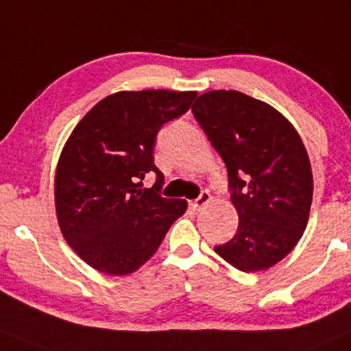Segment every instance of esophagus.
<instances>
[{
	"label": "esophagus",
	"instance_id": "1",
	"mask_svg": "<svg viewBox=\"0 0 351 351\" xmlns=\"http://www.w3.org/2000/svg\"><path fill=\"white\" fill-rule=\"evenodd\" d=\"M210 200H211L210 192H208V190H203L200 195H198L197 200H193L192 205H193V208H195V210H200L202 206H205Z\"/></svg>",
	"mask_w": 351,
	"mask_h": 351
}]
</instances>
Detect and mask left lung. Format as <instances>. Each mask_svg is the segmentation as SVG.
I'll use <instances>...</instances> for the list:
<instances>
[{"mask_svg":"<svg viewBox=\"0 0 351 351\" xmlns=\"http://www.w3.org/2000/svg\"><path fill=\"white\" fill-rule=\"evenodd\" d=\"M193 117L228 169L239 226L215 252L241 271L274 267L295 249L313 203V172L300 135L268 104L239 90H210Z\"/></svg>","mask_w":351,"mask_h":351,"instance_id":"obj_1","label":"left lung"}]
</instances>
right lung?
I'll list each match as a JSON object with an SVG mask.
<instances>
[{
    "label": "right lung",
    "mask_w": 351,
    "mask_h": 351,
    "mask_svg": "<svg viewBox=\"0 0 351 351\" xmlns=\"http://www.w3.org/2000/svg\"><path fill=\"white\" fill-rule=\"evenodd\" d=\"M197 93L122 90L102 99L64 143L55 174L62 234L83 261L107 275H130L153 257L187 202L164 198L154 166L156 135L185 114ZM148 171L156 184L141 191Z\"/></svg>",
    "instance_id": "obj_1"
}]
</instances>
